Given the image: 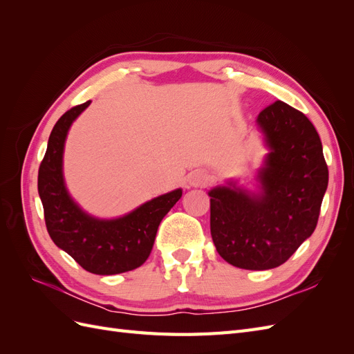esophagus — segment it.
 I'll list each match as a JSON object with an SVG mask.
<instances>
[{
    "mask_svg": "<svg viewBox=\"0 0 354 354\" xmlns=\"http://www.w3.org/2000/svg\"><path fill=\"white\" fill-rule=\"evenodd\" d=\"M208 174L203 173V171L201 169H196L194 171V173H190L189 177H187V181H189V186L192 187H203L208 185Z\"/></svg>",
    "mask_w": 354,
    "mask_h": 354,
    "instance_id": "esophagus-1",
    "label": "esophagus"
}]
</instances>
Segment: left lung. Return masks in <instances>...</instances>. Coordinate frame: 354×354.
I'll return each instance as SVG.
<instances>
[{
    "mask_svg": "<svg viewBox=\"0 0 354 354\" xmlns=\"http://www.w3.org/2000/svg\"><path fill=\"white\" fill-rule=\"evenodd\" d=\"M257 125L269 147L257 174L259 194L234 181L208 194L217 252L246 270L274 269L312 236L328 187L322 142L304 113L277 100Z\"/></svg>",
    "mask_w": 354,
    "mask_h": 354,
    "instance_id": "1",
    "label": "left lung"
}]
</instances>
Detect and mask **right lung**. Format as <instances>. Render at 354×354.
Here are the masks:
<instances>
[{
	"label": "right lung",
	"mask_w": 354,
	"mask_h": 354,
	"mask_svg": "<svg viewBox=\"0 0 354 354\" xmlns=\"http://www.w3.org/2000/svg\"><path fill=\"white\" fill-rule=\"evenodd\" d=\"M91 102L75 106L53 127L38 171V194L50 238L82 269L118 274L140 267L152 251L159 223L181 198V189L147 201L120 218L102 220L82 211L65 186L63 149L72 122Z\"/></svg>",
	"instance_id": "right-lung-1"
}]
</instances>
